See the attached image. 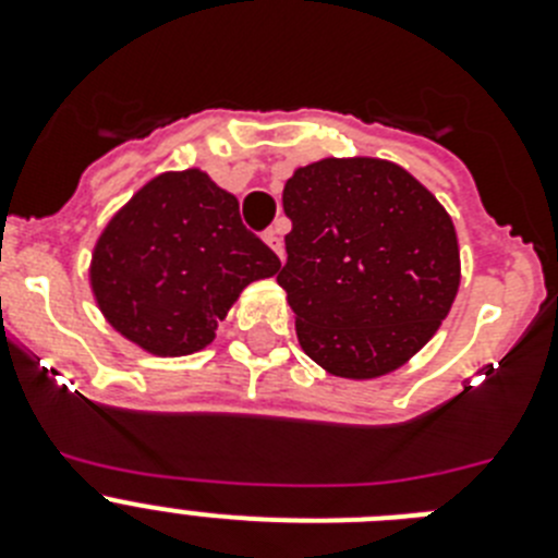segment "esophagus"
Here are the masks:
<instances>
[{
  "mask_svg": "<svg viewBox=\"0 0 558 558\" xmlns=\"http://www.w3.org/2000/svg\"><path fill=\"white\" fill-rule=\"evenodd\" d=\"M265 243L270 245V251H274L279 259H284V243H282V236H279V229L265 231Z\"/></svg>",
  "mask_w": 558,
  "mask_h": 558,
  "instance_id": "34e87169",
  "label": "esophagus"
}]
</instances>
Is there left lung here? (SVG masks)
I'll list each match as a JSON object with an SVG mask.
<instances>
[{"label":"left lung","instance_id":"8db88e82","mask_svg":"<svg viewBox=\"0 0 558 558\" xmlns=\"http://www.w3.org/2000/svg\"><path fill=\"white\" fill-rule=\"evenodd\" d=\"M293 229L276 282L299 343L335 377L393 372L456 302L461 256L450 215L411 172L383 159H322L282 192Z\"/></svg>","mask_w":558,"mask_h":558}]
</instances>
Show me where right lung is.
<instances>
[{"label":"right lung","mask_w":558,"mask_h":558,"mask_svg":"<svg viewBox=\"0 0 558 558\" xmlns=\"http://www.w3.org/2000/svg\"><path fill=\"white\" fill-rule=\"evenodd\" d=\"M279 270L240 220V204L201 170L161 172L108 226L92 254V293L122 338L159 357L215 340L236 295Z\"/></svg>","instance_id":"add662e5"}]
</instances>
